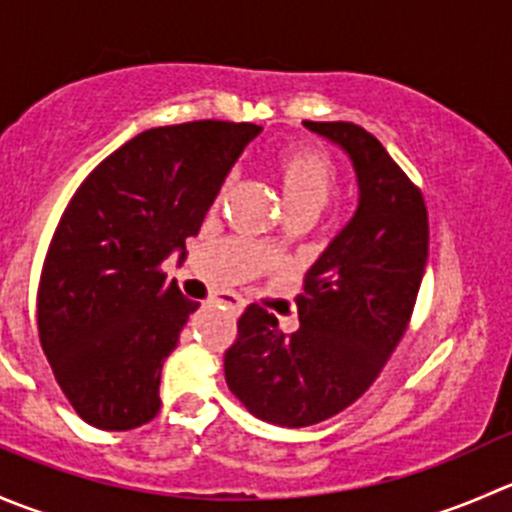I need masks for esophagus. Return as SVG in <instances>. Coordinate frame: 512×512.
<instances>
[{"mask_svg":"<svg viewBox=\"0 0 512 512\" xmlns=\"http://www.w3.org/2000/svg\"><path fill=\"white\" fill-rule=\"evenodd\" d=\"M215 304H220L223 309H230L232 314H240L245 309V302L235 292H218L215 294Z\"/></svg>","mask_w":512,"mask_h":512,"instance_id":"obj_1","label":"esophagus"}]
</instances>
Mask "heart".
Listing matches in <instances>:
<instances>
[{
    "label": "heart",
    "instance_id": "obj_1",
    "mask_svg": "<svg viewBox=\"0 0 512 512\" xmlns=\"http://www.w3.org/2000/svg\"><path fill=\"white\" fill-rule=\"evenodd\" d=\"M277 175L282 183L287 208L319 210L334 190V165L317 148L294 146L277 158ZM277 237H267L265 245L275 247Z\"/></svg>",
    "mask_w": 512,
    "mask_h": 512
}]
</instances>
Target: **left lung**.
Masks as SVG:
<instances>
[{"label":"left lung","instance_id":"1","mask_svg":"<svg viewBox=\"0 0 512 512\" xmlns=\"http://www.w3.org/2000/svg\"><path fill=\"white\" fill-rule=\"evenodd\" d=\"M342 148L356 175V210L304 275L299 329L250 304L225 352V381L252 416L312 426L354 404L379 376L414 312L428 257L421 190L371 133L304 121Z\"/></svg>","mask_w":512,"mask_h":512}]
</instances>
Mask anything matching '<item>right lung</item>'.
Wrapping results in <instances>:
<instances>
[{"mask_svg": "<svg viewBox=\"0 0 512 512\" xmlns=\"http://www.w3.org/2000/svg\"><path fill=\"white\" fill-rule=\"evenodd\" d=\"M193 121L138 133L81 183L51 237L36 322L76 414L131 431L160 409V371L200 307L160 270L195 237L227 173L260 133Z\"/></svg>", "mask_w": 512, "mask_h": 512, "instance_id": "add662e5", "label": "right lung"}]
</instances>
